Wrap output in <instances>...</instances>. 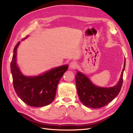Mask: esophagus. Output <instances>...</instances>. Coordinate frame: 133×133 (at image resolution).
<instances>
[{
  "instance_id": "esophagus-1",
  "label": "esophagus",
  "mask_w": 133,
  "mask_h": 133,
  "mask_svg": "<svg viewBox=\"0 0 133 133\" xmlns=\"http://www.w3.org/2000/svg\"><path fill=\"white\" fill-rule=\"evenodd\" d=\"M69 66L72 69H74L77 66V64L75 62H71L70 64H69Z\"/></svg>"
}]
</instances>
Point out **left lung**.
<instances>
[{
    "mask_svg": "<svg viewBox=\"0 0 133 133\" xmlns=\"http://www.w3.org/2000/svg\"><path fill=\"white\" fill-rule=\"evenodd\" d=\"M124 68L119 82L113 87L101 88L94 85L85 75L80 72L76 73L75 82L78 94L81 102L84 105L91 108H99L105 106L118 95L123 82Z\"/></svg>",
    "mask_w": 133,
    "mask_h": 133,
    "instance_id": "left-lung-1",
    "label": "left lung"
}]
</instances>
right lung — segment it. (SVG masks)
<instances>
[{
    "label": "right lung",
    "instance_id": "add662e5",
    "mask_svg": "<svg viewBox=\"0 0 133 133\" xmlns=\"http://www.w3.org/2000/svg\"><path fill=\"white\" fill-rule=\"evenodd\" d=\"M19 42L14 49V54L10 63L14 90L19 97L27 105L42 107L49 105L53 101L58 84L68 65L54 68L43 75L37 76L23 75L16 63L17 48Z\"/></svg>",
    "mask_w": 133,
    "mask_h": 133
}]
</instances>
